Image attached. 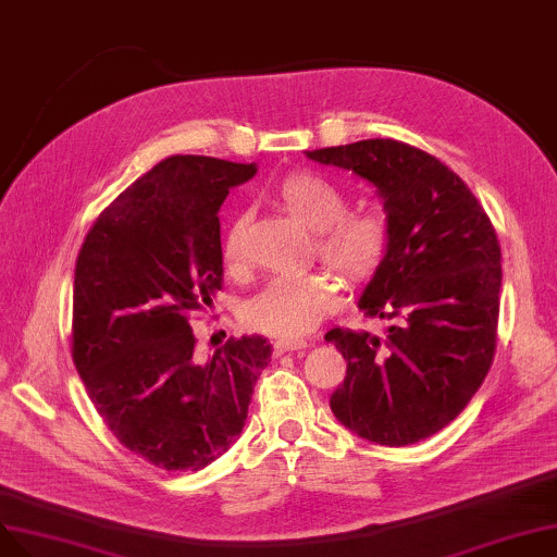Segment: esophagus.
Instances as JSON below:
<instances>
[{"mask_svg":"<svg viewBox=\"0 0 557 557\" xmlns=\"http://www.w3.org/2000/svg\"><path fill=\"white\" fill-rule=\"evenodd\" d=\"M273 348H275V356H282V354L300 351V348H307V342L305 339H277Z\"/></svg>","mask_w":557,"mask_h":557,"instance_id":"esophagus-1","label":"esophagus"}]
</instances>
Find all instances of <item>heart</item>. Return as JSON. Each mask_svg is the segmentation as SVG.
Here are the masks:
<instances>
[{
	"label": "heart",
	"mask_w": 557,
	"mask_h": 557,
	"mask_svg": "<svg viewBox=\"0 0 557 557\" xmlns=\"http://www.w3.org/2000/svg\"><path fill=\"white\" fill-rule=\"evenodd\" d=\"M273 199L305 226L314 230L317 255L348 284L372 280L389 250V220L379 209L346 213V195L335 183L314 172H289L273 188ZM243 215L226 222L220 255L230 271L243 265ZM339 302V286L327 273L284 275L245 307V323L255 331L298 339L310 335Z\"/></svg>",
	"instance_id": "b5f03b06"
}]
</instances>
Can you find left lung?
Instances as JSON below:
<instances>
[{"instance_id": "1", "label": "left lung", "mask_w": 557, "mask_h": 557, "mask_svg": "<svg viewBox=\"0 0 557 557\" xmlns=\"http://www.w3.org/2000/svg\"><path fill=\"white\" fill-rule=\"evenodd\" d=\"M374 183L389 250L360 310L385 337L333 327L346 360L335 418L364 441L401 447L434 436L468 406L498 339L500 243L468 185L431 153L397 139L305 151Z\"/></svg>"}]
</instances>
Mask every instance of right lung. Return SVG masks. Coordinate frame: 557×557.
I'll use <instances>...</instances> for the list:
<instances>
[{
    "mask_svg": "<svg viewBox=\"0 0 557 557\" xmlns=\"http://www.w3.org/2000/svg\"><path fill=\"white\" fill-rule=\"evenodd\" d=\"M257 164L170 156L102 211L79 247L73 362L116 441L162 470H199L243 431L271 344L197 354L190 321L222 289L220 218Z\"/></svg>",
    "mask_w": 557,
    "mask_h": 557,
    "instance_id": "right-lung-1",
    "label": "right lung"
}]
</instances>
